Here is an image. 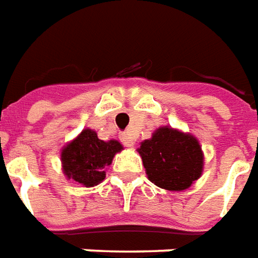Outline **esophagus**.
I'll return each mask as SVG.
<instances>
[{
    "mask_svg": "<svg viewBox=\"0 0 258 258\" xmlns=\"http://www.w3.org/2000/svg\"><path fill=\"white\" fill-rule=\"evenodd\" d=\"M121 143L125 147H133L136 144V138L131 136L130 133H124V134H121Z\"/></svg>",
    "mask_w": 258,
    "mask_h": 258,
    "instance_id": "1",
    "label": "esophagus"
}]
</instances>
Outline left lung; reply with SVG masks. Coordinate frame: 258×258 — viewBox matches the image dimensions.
<instances>
[{
    "instance_id": "left-lung-1",
    "label": "left lung",
    "mask_w": 258,
    "mask_h": 258,
    "mask_svg": "<svg viewBox=\"0 0 258 258\" xmlns=\"http://www.w3.org/2000/svg\"><path fill=\"white\" fill-rule=\"evenodd\" d=\"M138 152L148 179L159 188L183 190L202 175L201 145L195 137L178 130L161 127L151 140L141 143Z\"/></svg>"
}]
</instances>
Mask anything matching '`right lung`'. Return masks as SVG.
<instances>
[{
	"label": "right lung",
	"mask_w": 258,
	"mask_h": 258,
	"mask_svg": "<svg viewBox=\"0 0 258 258\" xmlns=\"http://www.w3.org/2000/svg\"><path fill=\"white\" fill-rule=\"evenodd\" d=\"M121 144L115 140H99L93 130L86 128L68 144L62 151L63 172L85 186H96L106 178V166L121 151Z\"/></svg>",
	"instance_id": "right-lung-1"
}]
</instances>
